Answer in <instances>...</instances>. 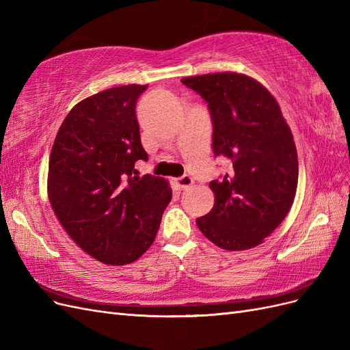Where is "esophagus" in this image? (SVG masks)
I'll list each match as a JSON object with an SVG mask.
<instances>
[{"mask_svg": "<svg viewBox=\"0 0 350 350\" xmlns=\"http://www.w3.org/2000/svg\"><path fill=\"white\" fill-rule=\"evenodd\" d=\"M175 183H176V185H178L179 188H181V189H188L189 187H193L194 179H193L191 176H189V175H183V176L176 178Z\"/></svg>", "mask_w": 350, "mask_h": 350, "instance_id": "obj_1", "label": "esophagus"}]
</instances>
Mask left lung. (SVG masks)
<instances>
[{"label":"left lung","mask_w":350,"mask_h":350,"mask_svg":"<svg viewBox=\"0 0 350 350\" xmlns=\"http://www.w3.org/2000/svg\"><path fill=\"white\" fill-rule=\"evenodd\" d=\"M207 102L213 152L230 162L210 183L215 206L198 217L207 239L228 251L257 247L292 207L298 185V154L279 103L258 81L237 72L181 80Z\"/></svg>","instance_id":"obj_1"}]
</instances>
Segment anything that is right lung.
Masks as SVG:
<instances>
[{"instance_id":"right-lung-1","label":"right lung","mask_w":350,"mask_h":350,"mask_svg":"<svg viewBox=\"0 0 350 350\" xmlns=\"http://www.w3.org/2000/svg\"><path fill=\"white\" fill-rule=\"evenodd\" d=\"M146 89L112 88L77 103L49 157L48 194L59 224L83 251L112 266L149 250L172 198L165 179L134 167L149 159L135 116Z\"/></svg>"}]
</instances>
